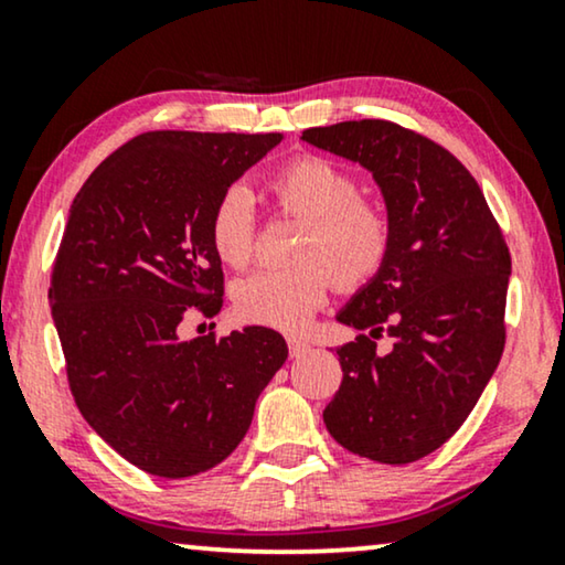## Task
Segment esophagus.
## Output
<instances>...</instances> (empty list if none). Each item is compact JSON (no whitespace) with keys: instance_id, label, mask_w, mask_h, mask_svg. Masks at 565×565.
Masks as SVG:
<instances>
[{"instance_id":"esophagus-1","label":"esophagus","mask_w":565,"mask_h":565,"mask_svg":"<svg viewBox=\"0 0 565 565\" xmlns=\"http://www.w3.org/2000/svg\"><path fill=\"white\" fill-rule=\"evenodd\" d=\"M288 352H290V358H303L306 352H311V344L303 342V339L290 337L288 339Z\"/></svg>"}]
</instances>
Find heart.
<instances>
[{
	"mask_svg": "<svg viewBox=\"0 0 565 565\" xmlns=\"http://www.w3.org/2000/svg\"><path fill=\"white\" fill-rule=\"evenodd\" d=\"M282 213L306 221L298 238L300 265L259 269L234 290L238 319L259 327L298 331L327 303L331 280L342 290H360L388 265L393 218L362 200V184L350 169L319 153H300L269 177ZM213 252L228 267L249 265L257 249V211L242 184L215 200L207 218Z\"/></svg>",
	"mask_w": 565,
	"mask_h": 565,
	"instance_id": "b5f03b06",
	"label": "heart"
}]
</instances>
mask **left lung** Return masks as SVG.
<instances>
[{
    "label": "left lung",
    "mask_w": 565,
    "mask_h": 565,
    "mask_svg": "<svg viewBox=\"0 0 565 565\" xmlns=\"http://www.w3.org/2000/svg\"><path fill=\"white\" fill-rule=\"evenodd\" d=\"M303 141L370 169L396 231L388 265L337 316L362 334L337 350L344 375L323 424L360 458L406 466L462 427L499 365L509 246L473 174L431 138L347 120Z\"/></svg>",
    "instance_id": "obj_1"
}]
</instances>
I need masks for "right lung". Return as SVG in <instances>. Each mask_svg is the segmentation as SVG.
Wrapping results in <instances>:
<instances>
[{"mask_svg":"<svg viewBox=\"0 0 565 565\" xmlns=\"http://www.w3.org/2000/svg\"><path fill=\"white\" fill-rule=\"evenodd\" d=\"M282 134L149 130L113 151L68 211L51 269L66 377L89 427L136 468L188 478L226 460L288 360L275 329L180 339L223 306L207 218Z\"/></svg>","mask_w":565,"mask_h":565,"instance_id":"add662e5","label":"right lung"}]
</instances>
